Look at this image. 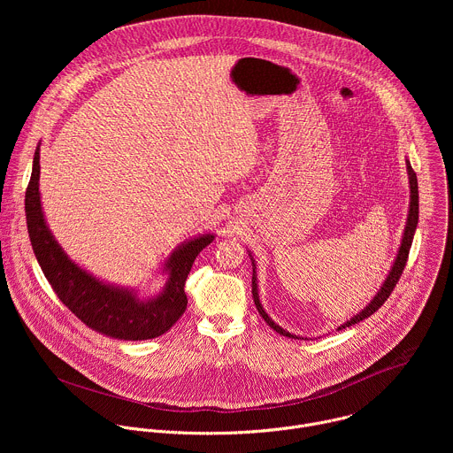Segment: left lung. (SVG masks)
I'll use <instances>...</instances> for the list:
<instances>
[{"label": "left lung", "instance_id": "8db88e82", "mask_svg": "<svg viewBox=\"0 0 453 453\" xmlns=\"http://www.w3.org/2000/svg\"><path fill=\"white\" fill-rule=\"evenodd\" d=\"M407 173H409V188H411V204H409V215H407V224H405V231H403V236H402V245L398 249V254L395 257V264L389 271V274H387L383 285L380 287V290L376 292V296L371 299V303L362 310L358 311L357 315H353L349 320H346L344 325H341L337 330H344L348 326H353L357 325V322L367 319L369 315H372L385 301L387 297L391 296V292L395 290L403 269H405V264H407V257H409V250H411V245H412V238H414V233H416V227H418V219H419V193H418V177L407 159ZM249 256H250V250H249ZM250 262H252V299H254V304L257 308V311H260V315L265 319L267 325L276 330L280 335L283 337H290V339H303V337H297L287 330H283L280 325H276V322L269 317V313L264 310L262 303H260V296H257V280H256V265H254V260L250 256Z\"/></svg>", "mask_w": 453, "mask_h": 453}]
</instances>
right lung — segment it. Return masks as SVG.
<instances>
[{
  "label": "right lung",
  "instance_id": "1",
  "mask_svg": "<svg viewBox=\"0 0 453 453\" xmlns=\"http://www.w3.org/2000/svg\"><path fill=\"white\" fill-rule=\"evenodd\" d=\"M39 147L41 143L34 154L25 213L32 249L58 299L86 326L118 341H147L166 334L186 310L184 283L191 265L197 254L215 240V234L206 233L186 240L168 256L163 267L168 278L156 297L142 299L134 288L105 283L70 260L46 224L39 191Z\"/></svg>",
  "mask_w": 453,
  "mask_h": 453
}]
</instances>
